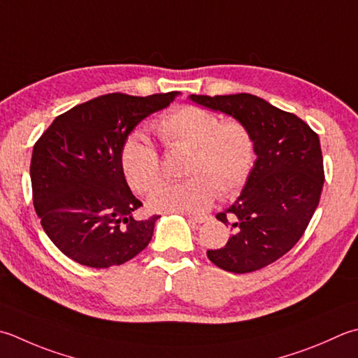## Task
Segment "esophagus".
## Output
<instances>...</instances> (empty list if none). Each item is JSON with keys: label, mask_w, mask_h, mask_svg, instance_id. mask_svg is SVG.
Returning <instances> with one entry per match:
<instances>
[{"label": "esophagus", "mask_w": 358, "mask_h": 358, "mask_svg": "<svg viewBox=\"0 0 358 358\" xmlns=\"http://www.w3.org/2000/svg\"><path fill=\"white\" fill-rule=\"evenodd\" d=\"M187 219L192 220L194 223H205L208 220L206 215H189L187 214Z\"/></svg>", "instance_id": "1"}]
</instances>
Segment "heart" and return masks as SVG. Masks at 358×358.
Returning a JSON list of instances; mask_svg holds the SVG:
<instances>
[{"mask_svg": "<svg viewBox=\"0 0 358 358\" xmlns=\"http://www.w3.org/2000/svg\"><path fill=\"white\" fill-rule=\"evenodd\" d=\"M158 133L171 149H189L181 183L159 185L149 197V208L159 213H205L215 192L233 197L247 183L255 161L248 129L237 121H223L205 108L186 105L158 122ZM125 180L136 192H147L161 178L157 147L141 133H133L121 150Z\"/></svg>", "mask_w": 358, "mask_h": 358, "instance_id": "b5f03b06", "label": "heart"}]
</instances>
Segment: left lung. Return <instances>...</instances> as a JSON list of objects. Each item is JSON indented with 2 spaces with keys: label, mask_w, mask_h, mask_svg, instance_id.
Listing matches in <instances>:
<instances>
[{
  "label": "left lung",
  "mask_w": 358,
  "mask_h": 358,
  "mask_svg": "<svg viewBox=\"0 0 358 358\" xmlns=\"http://www.w3.org/2000/svg\"><path fill=\"white\" fill-rule=\"evenodd\" d=\"M189 101L228 115L248 129L256 161L237 200L215 217L233 234L225 247L208 250L209 261L231 273L264 268L301 239L324 183L320 138L296 115L261 97L239 93Z\"/></svg>",
  "instance_id": "1"
}]
</instances>
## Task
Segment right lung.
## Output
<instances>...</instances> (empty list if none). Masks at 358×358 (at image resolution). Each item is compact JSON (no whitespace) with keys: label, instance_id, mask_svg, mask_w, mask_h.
Segmentation results:
<instances>
[{"label":"right lung","instance_id":"add662e5","mask_svg":"<svg viewBox=\"0 0 358 358\" xmlns=\"http://www.w3.org/2000/svg\"><path fill=\"white\" fill-rule=\"evenodd\" d=\"M180 94L96 97L55 117L35 143V213L49 239L74 262L108 268L149 245L158 215L135 217L143 203L125 180L121 150L143 119L169 107Z\"/></svg>","mask_w":358,"mask_h":358}]
</instances>
